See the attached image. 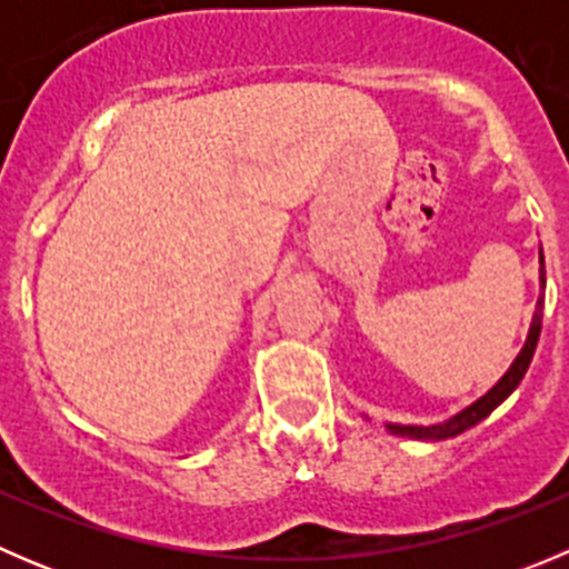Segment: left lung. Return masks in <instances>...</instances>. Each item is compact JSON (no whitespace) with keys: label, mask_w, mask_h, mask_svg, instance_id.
Segmentation results:
<instances>
[{"label":"left lung","mask_w":569,"mask_h":569,"mask_svg":"<svg viewBox=\"0 0 569 569\" xmlns=\"http://www.w3.org/2000/svg\"><path fill=\"white\" fill-rule=\"evenodd\" d=\"M539 263H542V267H539V286H542V291H545L542 248H539ZM542 306H545V295H539L523 349H520L518 358L512 360V366L507 369V375H503L501 380L490 388V391H487L485 396H479L473 405H468L465 410L457 412V416L446 418V421L429 423V427H418V423H386L388 432L401 435V438H412V440H449V438H457V435H462L465 429L476 427L479 421H485V418L490 416V412L496 410L501 401H507L509 396L515 393V388L520 386V380H523L526 371H529L533 349H537V341H539V330H542Z\"/></svg>","instance_id":"left-lung-1"}]
</instances>
